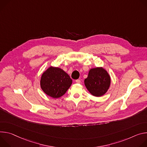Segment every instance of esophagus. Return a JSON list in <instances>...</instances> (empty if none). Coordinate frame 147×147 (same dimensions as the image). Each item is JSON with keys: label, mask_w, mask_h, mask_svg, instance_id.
I'll use <instances>...</instances> for the list:
<instances>
[{"label": "esophagus", "mask_w": 147, "mask_h": 147, "mask_svg": "<svg viewBox=\"0 0 147 147\" xmlns=\"http://www.w3.org/2000/svg\"><path fill=\"white\" fill-rule=\"evenodd\" d=\"M75 82H76V83H77V84H80V79H76V80H75Z\"/></svg>", "instance_id": "1"}]
</instances>
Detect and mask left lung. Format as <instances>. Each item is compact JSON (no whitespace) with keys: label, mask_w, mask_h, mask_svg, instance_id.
<instances>
[{"label":"left lung","mask_w":147,"mask_h":147,"mask_svg":"<svg viewBox=\"0 0 147 147\" xmlns=\"http://www.w3.org/2000/svg\"><path fill=\"white\" fill-rule=\"evenodd\" d=\"M84 82L87 89L92 95L100 97L105 94L109 89L110 77L103 68H96L89 71Z\"/></svg>","instance_id":"1"}]
</instances>
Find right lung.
I'll list each match as a JSON object with an SVG mask.
<instances>
[{
	"mask_svg": "<svg viewBox=\"0 0 147 147\" xmlns=\"http://www.w3.org/2000/svg\"><path fill=\"white\" fill-rule=\"evenodd\" d=\"M72 80L62 69L50 67L42 75L40 85L45 93L53 98L63 96L71 86Z\"/></svg>",
	"mask_w": 147,
	"mask_h": 147,
	"instance_id": "1",
	"label": "right lung"
}]
</instances>
